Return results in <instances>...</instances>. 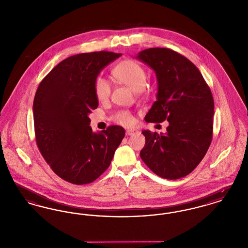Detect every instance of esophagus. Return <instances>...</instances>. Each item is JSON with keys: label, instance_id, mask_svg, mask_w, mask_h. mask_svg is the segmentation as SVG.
Segmentation results:
<instances>
[{"label": "esophagus", "instance_id": "esophagus-1", "mask_svg": "<svg viewBox=\"0 0 248 248\" xmlns=\"http://www.w3.org/2000/svg\"><path fill=\"white\" fill-rule=\"evenodd\" d=\"M139 131L136 129H127L126 130V132H125V134H126V136H131V135H134V134H137Z\"/></svg>", "mask_w": 248, "mask_h": 248}]
</instances>
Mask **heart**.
I'll return each instance as SVG.
<instances>
[{
	"instance_id": "heart-1",
	"label": "heart",
	"mask_w": 248,
	"mask_h": 248,
	"mask_svg": "<svg viewBox=\"0 0 248 248\" xmlns=\"http://www.w3.org/2000/svg\"><path fill=\"white\" fill-rule=\"evenodd\" d=\"M112 76L134 91L142 92L146 88L147 73L141 65L132 59H125L118 63L111 71ZM94 94L98 101L105 102L111 94V85L108 81L102 77H98L94 82ZM113 120L122 125L129 126L135 123V118L128 110H121L117 112Z\"/></svg>"
}]
</instances>
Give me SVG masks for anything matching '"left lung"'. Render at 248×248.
Listing matches in <instances>:
<instances>
[{
	"label": "left lung",
	"instance_id": "obj_1",
	"mask_svg": "<svg viewBox=\"0 0 248 248\" xmlns=\"http://www.w3.org/2000/svg\"><path fill=\"white\" fill-rule=\"evenodd\" d=\"M137 59L149 65L158 81L157 100L147 123L169 122L165 135L142 131V161L157 176L178 179L192 172L212 141L214 99L197 67L169 48H149Z\"/></svg>",
	"mask_w": 248,
	"mask_h": 248
}]
</instances>
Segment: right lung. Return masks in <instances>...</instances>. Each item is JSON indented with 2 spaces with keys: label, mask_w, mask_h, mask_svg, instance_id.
<instances>
[{
  "label": "right lung",
  "mask_w": 248,
  "mask_h": 248,
  "mask_svg": "<svg viewBox=\"0 0 248 248\" xmlns=\"http://www.w3.org/2000/svg\"><path fill=\"white\" fill-rule=\"evenodd\" d=\"M121 56L108 51L71 56L50 71L36 91L37 146L52 170L72 184L100 177L124 137L119 125L93 133L88 117L98 106L94 88L98 73Z\"/></svg>",
  "instance_id": "add662e5"
}]
</instances>
